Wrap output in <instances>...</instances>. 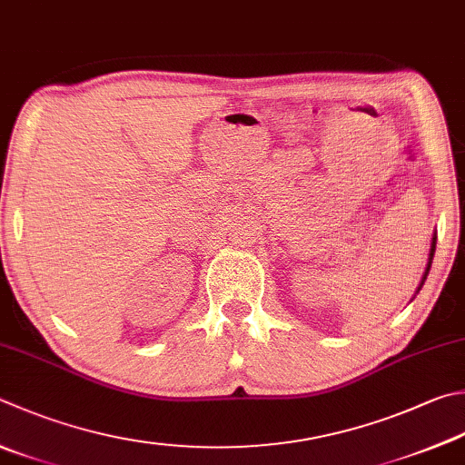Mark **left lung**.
Here are the masks:
<instances>
[{
  "mask_svg": "<svg viewBox=\"0 0 465 465\" xmlns=\"http://www.w3.org/2000/svg\"><path fill=\"white\" fill-rule=\"evenodd\" d=\"M435 242H437V234H433V239H431V251H429V262H427V269H425V275H423V279H421V285H419V289L423 287V283H425V279H427V275H429V269H431V261H433V255H435ZM417 289V292H419Z\"/></svg>",
  "mask_w": 465,
  "mask_h": 465,
  "instance_id": "left-lung-1",
  "label": "left lung"
}]
</instances>
